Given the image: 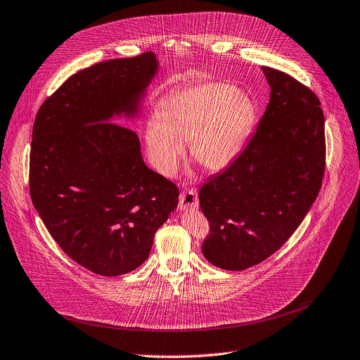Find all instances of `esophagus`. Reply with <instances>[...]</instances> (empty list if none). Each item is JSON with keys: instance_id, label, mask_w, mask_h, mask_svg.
<instances>
[{"instance_id": "34e87169", "label": "esophagus", "mask_w": 360, "mask_h": 360, "mask_svg": "<svg viewBox=\"0 0 360 360\" xmlns=\"http://www.w3.org/2000/svg\"><path fill=\"white\" fill-rule=\"evenodd\" d=\"M180 210H195L199 207V198L196 190H186L180 195Z\"/></svg>"}]
</instances>
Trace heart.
<instances>
[{
    "instance_id": "heart-1",
    "label": "heart",
    "mask_w": 360,
    "mask_h": 360,
    "mask_svg": "<svg viewBox=\"0 0 360 360\" xmlns=\"http://www.w3.org/2000/svg\"><path fill=\"white\" fill-rule=\"evenodd\" d=\"M258 121V108L226 84H202L165 99L146 128L148 158L164 177L177 172L190 144L195 161L212 173L228 169L243 153Z\"/></svg>"
}]
</instances>
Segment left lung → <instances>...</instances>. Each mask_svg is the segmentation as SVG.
I'll return each instance as SVG.
<instances>
[{
	"instance_id": "obj_1",
	"label": "left lung",
	"mask_w": 360,
	"mask_h": 360,
	"mask_svg": "<svg viewBox=\"0 0 360 360\" xmlns=\"http://www.w3.org/2000/svg\"><path fill=\"white\" fill-rule=\"evenodd\" d=\"M261 70L271 92L255 135L199 193L210 224L202 252L228 271L254 266L278 251L313 206L324 174L319 98L284 72Z\"/></svg>"
}]
</instances>
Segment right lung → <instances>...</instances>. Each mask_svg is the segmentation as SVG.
<instances>
[{
	"label": "right lung",
	"mask_w": 360,
	"mask_h": 360,
	"mask_svg": "<svg viewBox=\"0 0 360 360\" xmlns=\"http://www.w3.org/2000/svg\"><path fill=\"white\" fill-rule=\"evenodd\" d=\"M155 53L94 65L44 101L33 125L30 195L51 238L75 262L105 276L140 266L179 188L148 169L136 134L158 73Z\"/></svg>",
	"instance_id": "obj_1"
}]
</instances>
